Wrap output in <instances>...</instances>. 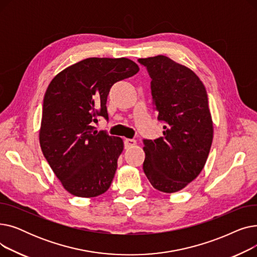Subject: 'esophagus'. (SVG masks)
<instances>
[{
  "mask_svg": "<svg viewBox=\"0 0 257 257\" xmlns=\"http://www.w3.org/2000/svg\"><path fill=\"white\" fill-rule=\"evenodd\" d=\"M125 147L126 148H130V147H133L137 145V141L136 140H130V139H126L125 140Z\"/></svg>",
  "mask_w": 257,
  "mask_h": 257,
  "instance_id": "esophagus-1",
  "label": "esophagus"
}]
</instances>
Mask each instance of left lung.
I'll use <instances>...</instances> for the list:
<instances>
[{
  "label": "left lung",
  "instance_id": "left-lung-1",
  "mask_svg": "<svg viewBox=\"0 0 257 257\" xmlns=\"http://www.w3.org/2000/svg\"><path fill=\"white\" fill-rule=\"evenodd\" d=\"M151 78L152 103L164 121V136L144 140L143 165L156 190L175 193L197 178L204 168L213 127L205 86L188 67L158 55L141 58Z\"/></svg>",
  "mask_w": 257,
  "mask_h": 257
}]
</instances>
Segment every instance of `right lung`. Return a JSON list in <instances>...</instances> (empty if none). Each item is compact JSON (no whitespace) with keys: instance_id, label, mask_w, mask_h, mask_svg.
<instances>
[{"instance_id":"right-lung-1","label":"right lung","mask_w":257,"mask_h":257,"mask_svg":"<svg viewBox=\"0 0 257 257\" xmlns=\"http://www.w3.org/2000/svg\"><path fill=\"white\" fill-rule=\"evenodd\" d=\"M139 65L128 58H87L53 78L44 98L39 143L44 156L70 194L92 198L109 188L124 149L120 138L97 131L108 119L107 97Z\"/></svg>"}]
</instances>
